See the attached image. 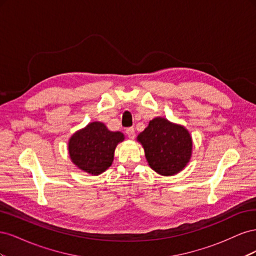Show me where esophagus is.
<instances>
[{
    "label": "esophagus",
    "mask_w": 256,
    "mask_h": 256,
    "mask_svg": "<svg viewBox=\"0 0 256 256\" xmlns=\"http://www.w3.org/2000/svg\"><path fill=\"white\" fill-rule=\"evenodd\" d=\"M126 134L130 138V140H134V138H136V131L134 128H128V129H126Z\"/></svg>",
    "instance_id": "obj_1"
}]
</instances>
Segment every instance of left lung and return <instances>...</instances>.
<instances>
[{"label": "left lung", "mask_w": 256, "mask_h": 256, "mask_svg": "<svg viewBox=\"0 0 256 256\" xmlns=\"http://www.w3.org/2000/svg\"><path fill=\"white\" fill-rule=\"evenodd\" d=\"M147 164L162 176H173L187 166L192 156V136L188 129L164 118H154L136 136Z\"/></svg>", "instance_id": "obj_1"}]
</instances>
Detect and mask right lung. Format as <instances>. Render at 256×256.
I'll list each match as a JSON object with an SVG mask.
<instances>
[{"mask_svg":"<svg viewBox=\"0 0 256 256\" xmlns=\"http://www.w3.org/2000/svg\"><path fill=\"white\" fill-rule=\"evenodd\" d=\"M124 140L120 131L113 132L104 122H92L69 138L68 154L76 168L96 176L111 166L116 146Z\"/></svg>","mask_w":256,"mask_h":256,"instance_id":"1","label":"right lung"}]
</instances>
